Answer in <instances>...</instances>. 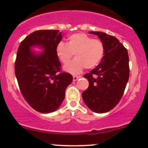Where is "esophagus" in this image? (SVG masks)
<instances>
[{"instance_id":"1","label":"esophagus","mask_w":148,"mask_h":148,"mask_svg":"<svg viewBox=\"0 0 148 148\" xmlns=\"http://www.w3.org/2000/svg\"><path fill=\"white\" fill-rule=\"evenodd\" d=\"M80 76H74V77H73V80H74V82H76V81H77V79H78L79 78H80Z\"/></svg>"}]
</instances>
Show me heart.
<instances>
[{"instance_id":"obj_1","label":"heart","mask_w":148,"mask_h":148,"mask_svg":"<svg viewBox=\"0 0 148 148\" xmlns=\"http://www.w3.org/2000/svg\"><path fill=\"white\" fill-rule=\"evenodd\" d=\"M104 52L100 40L93 39L84 34H77L69 37L68 42H60L56 46V53L61 62L66 64L75 53L76 59L65 66L73 74L81 72L84 68L92 69L99 64Z\"/></svg>"}]
</instances>
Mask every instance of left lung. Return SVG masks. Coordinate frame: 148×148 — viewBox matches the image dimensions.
<instances>
[{
  "label": "left lung",
  "instance_id": "8db88e82",
  "mask_svg": "<svg viewBox=\"0 0 148 148\" xmlns=\"http://www.w3.org/2000/svg\"><path fill=\"white\" fill-rule=\"evenodd\" d=\"M104 44L100 63L84 77L89 87L82 93L86 105L96 113L107 112L120 102L129 79V56L118 39L100 31H90Z\"/></svg>",
  "mask_w": 148,
  "mask_h": 148
}]
</instances>
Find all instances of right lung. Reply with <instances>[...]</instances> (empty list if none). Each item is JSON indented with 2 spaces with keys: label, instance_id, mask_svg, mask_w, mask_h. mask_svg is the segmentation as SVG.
Segmentation results:
<instances>
[{
  "label": "right lung",
  "instance_id": "obj_1",
  "mask_svg": "<svg viewBox=\"0 0 148 148\" xmlns=\"http://www.w3.org/2000/svg\"><path fill=\"white\" fill-rule=\"evenodd\" d=\"M62 38L59 30L31 33L21 43L17 52L15 74L21 94L32 108L41 113L56 111L72 82L70 74L60 72L56 46ZM34 47L42 50L36 53Z\"/></svg>",
  "mask_w": 148,
  "mask_h": 148
}]
</instances>
